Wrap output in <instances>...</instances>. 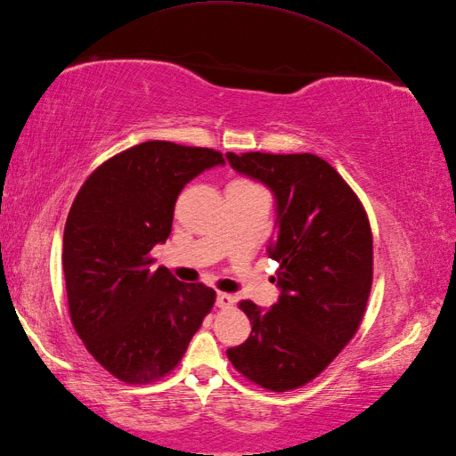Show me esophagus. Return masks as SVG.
Masks as SVG:
<instances>
[{"instance_id":"1","label":"esophagus","mask_w":456,"mask_h":456,"mask_svg":"<svg viewBox=\"0 0 456 456\" xmlns=\"http://www.w3.org/2000/svg\"><path fill=\"white\" fill-rule=\"evenodd\" d=\"M234 296H230V294H226V292H218L216 294V305L220 307V309H226V307H232L234 305Z\"/></svg>"}]
</instances>
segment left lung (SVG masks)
Masks as SVG:
<instances>
[{"label":"left lung","mask_w":456,"mask_h":456,"mask_svg":"<svg viewBox=\"0 0 456 456\" xmlns=\"http://www.w3.org/2000/svg\"><path fill=\"white\" fill-rule=\"evenodd\" d=\"M238 174L274 195V238L281 290L271 309L241 302L249 338L228 348L232 365L269 391L312 381L356 335L373 279L368 215L348 183L315 154L226 152Z\"/></svg>","instance_id":"obj_1"}]
</instances>
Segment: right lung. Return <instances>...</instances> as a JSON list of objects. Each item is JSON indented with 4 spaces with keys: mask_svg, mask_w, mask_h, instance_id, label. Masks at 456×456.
Here are the masks:
<instances>
[{
    "mask_svg": "<svg viewBox=\"0 0 456 456\" xmlns=\"http://www.w3.org/2000/svg\"><path fill=\"white\" fill-rule=\"evenodd\" d=\"M224 164L218 151L147 141L106 160L83 183L63 230V274L77 335L126 383L174 370L215 304L205 284L180 282L151 249L172 232L185 183Z\"/></svg>",
    "mask_w": 456,
    "mask_h": 456,
    "instance_id": "obj_1",
    "label": "right lung"
}]
</instances>
